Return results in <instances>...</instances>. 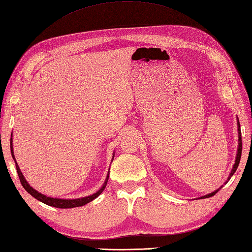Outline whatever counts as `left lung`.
Here are the masks:
<instances>
[{
    "instance_id": "1",
    "label": "left lung",
    "mask_w": 252,
    "mask_h": 252,
    "mask_svg": "<svg viewBox=\"0 0 252 252\" xmlns=\"http://www.w3.org/2000/svg\"><path fill=\"white\" fill-rule=\"evenodd\" d=\"M237 130H238V148H237V153H236L235 163H234V165H233V168H232L231 173H230V176H228V178L226 179V181L224 182V184H226V183H227V181H230L231 177L234 175V173H235V171H236V169H237V167H238V165H239L240 156H242V150H243V143H242V131H240V124H239V120H238V117H237ZM222 188H223V186H222V187H220L219 189H217L216 191H214V192H211V193L207 194V195H204V196H202V197H198V199H202V198H208V197L214 196V195H215L217 192H219V189H222Z\"/></svg>"
}]
</instances>
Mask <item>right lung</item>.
I'll return each mask as SVG.
<instances>
[{"label":"right lung","instance_id":"add662e5","mask_svg":"<svg viewBox=\"0 0 252 252\" xmlns=\"http://www.w3.org/2000/svg\"><path fill=\"white\" fill-rule=\"evenodd\" d=\"M10 153H12L13 156V159L15 160V164H16V169H17V173H18L19 179H20V182L22 184V187L25 188L26 191L29 193L30 195H32L33 197L36 198L37 200H40V202L46 204L48 206H52V207H56V208H74V207H81L88 204L89 202H92L94 198H97L100 194L103 192V189H105V186H107L108 180H109V175H110V171H108V176L105 178V180L103 182V186L100 188L96 193H94L92 195H88V196L85 197H81V198H72V199H66V198H56V197H50V196H46V195H44L42 193H40L38 191H36L35 189H33L28 181L26 180L25 176L22 175V172L19 168L18 164H17L16 158H15V155H14V149H13V132H12V137H10ZM114 152H113V156H112V160L114 158ZM110 170V169H109Z\"/></svg>","mask_w":252,"mask_h":252}]
</instances>
